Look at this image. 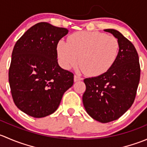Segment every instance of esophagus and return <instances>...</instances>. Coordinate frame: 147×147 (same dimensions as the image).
Returning a JSON list of instances; mask_svg holds the SVG:
<instances>
[{"instance_id":"obj_1","label":"esophagus","mask_w":147,"mask_h":147,"mask_svg":"<svg viewBox=\"0 0 147 147\" xmlns=\"http://www.w3.org/2000/svg\"><path fill=\"white\" fill-rule=\"evenodd\" d=\"M82 78H80V76H78V75H75L74 76V81L75 82H78V81H80V80H82Z\"/></svg>"}]
</instances>
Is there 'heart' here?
<instances>
[{"instance_id":"obj_1","label":"heart","mask_w":147,"mask_h":147,"mask_svg":"<svg viewBox=\"0 0 147 147\" xmlns=\"http://www.w3.org/2000/svg\"><path fill=\"white\" fill-rule=\"evenodd\" d=\"M119 42L115 37L100 32H75L67 42L60 40L57 53L60 65L69 69L78 65L90 76H100L107 72L117 59Z\"/></svg>"}]
</instances>
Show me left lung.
I'll use <instances>...</instances> for the list:
<instances>
[{"instance_id":"left-lung-1","label":"left lung","mask_w":147,"mask_h":147,"mask_svg":"<svg viewBox=\"0 0 147 147\" xmlns=\"http://www.w3.org/2000/svg\"><path fill=\"white\" fill-rule=\"evenodd\" d=\"M105 31L119 41L117 59L103 75L84 80L86 90L82 96L86 112L102 123L119 119L131 107L140 80L139 56L134 45L118 30Z\"/></svg>"}]
</instances>
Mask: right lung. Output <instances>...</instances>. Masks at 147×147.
I'll return each instance as SVG.
<instances>
[{"mask_svg":"<svg viewBox=\"0 0 147 147\" xmlns=\"http://www.w3.org/2000/svg\"><path fill=\"white\" fill-rule=\"evenodd\" d=\"M68 30L38 23L16 42L12 53L8 80L17 107L41 118L55 112L74 82V75L57 63V45Z\"/></svg>","mask_w":147,"mask_h":147,"instance_id":"add662e5","label":"right lung"}]
</instances>
